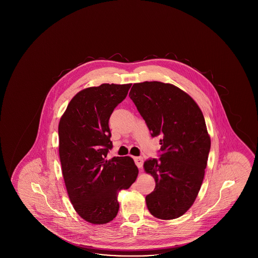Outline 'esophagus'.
I'll return each instance as SVG.
<instances>
[{
	"label": "esophagus",
	"mask_w": 258,
	"mask_h": 258,
	"mask_svg": "<svg viewBox=\"0 0 258 258\" xmlns=\"http://www.w3.org/2000/svg\"><path fill=\"white\" fill-rule=\"evenodd\" d=\"M135 164L137 165V167L138 168H142V166H143V158H141V157H135Z\"/></svg>",
	"instance_id": "obj_1"
}]
</instances>
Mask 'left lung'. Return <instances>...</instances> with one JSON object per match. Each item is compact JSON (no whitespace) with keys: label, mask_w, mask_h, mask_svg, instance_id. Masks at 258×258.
Masks as SVG:
<instances>
[{"label":"left lung","mask_w":258,"mask_h":258,"mask_svg":"<svg viewBox=\"0 0 258 258\" xmlns=\"http://www.w3.org/2000/svg\"><path fill=\"white\" fill-rule=\"evenodd\" d=\"M130 98L151 135L160 137V159L144 162L156 182L148 210L160 220L177 219L192 206L204 179L211 148L204 116L194 98L169 83H135Z\"/></svg>","instance_id":"obj_1"}]
</instances>
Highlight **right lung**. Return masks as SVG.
Wrapping results in <instances>:
<instances>
[{"instance_id":"obj_1","label":"right lung","mask_w":258,"mask_h":258,"mask_svg":"<svg viewBox=\"0 0 258 258\" xmlns=\"http://www.w3.org/2000/svg\"><path fill=\"white\" fill-rule=\"evenodd\" d=\"M132 84H101L78 92L59 123V156L70 200L93 224L117 216L118 195L134 184L138 168L131 157L106 160L112 148L109 118Z\"/></svg>"}]
</instances>
